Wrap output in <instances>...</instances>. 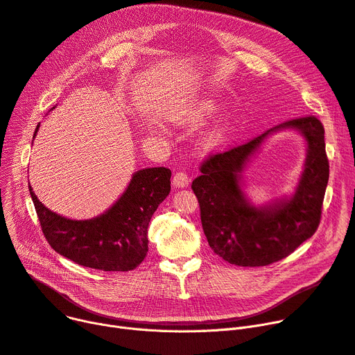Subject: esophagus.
<instances>
[{"label": "esophagus", "instance_id": "obj_1", "mask_svg": "<svg viewBox=\"0 0 355 355\" xmlns=\"http://www.w3.org/2000/svg\"><path fill=\"white\" fill-rule=\"evenodd\" d=\"M190 184V177L187 173L184 171H180V173H175L174 177H173V185L175 189H184L187 187V185Z\"/></svg>", "mask_w": 355, "mask_h": 355}]
</instances>
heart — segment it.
<instances>
[{"instance_id": "1", "label": "heart", "mask_w": 355, "mask_h": 355, "mask_svg": "<svg viewBox=\"0 0 355 355\" xmlns=\"http://www.w3.org/2000/svg\"><path fill=\"white\" fill-rule=\"evenodd\" d=\"M216 110V103L210 99H201V101H190L187 103H182L177 106L174 115L177 121L182 123H197L202 121L204 118H207L211 115ZM226 128L225 126H217L214 128L211 132L207 134L206 137V145L210 148L218 146L223 144V141L226 139Z\"/></svg>"}]
</instances>
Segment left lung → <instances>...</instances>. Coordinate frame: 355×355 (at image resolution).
Instances as JSON below:
<instances>
[{
    "label": "left lung",
    "instance_id": "1",
    "mask_svg": "<svg viewBox=\"0 0 355 355\" xmlns=\"http://www.w3.org/2000/svg\"><path fill=\"white\" fill-rule=\"evenodd\" d=\"M297 130L307 142L304 171L291 198L254 207L243 191V173L258 148L277 130ZM191 189L204 234L216 254L237 266H266L289 256L320 226L329 177L324 126L315 116L286 121L226 153L210 155Z\"/></svg>",
    "mask_w": 355,
    "mask_h": 355
}]
</instances>
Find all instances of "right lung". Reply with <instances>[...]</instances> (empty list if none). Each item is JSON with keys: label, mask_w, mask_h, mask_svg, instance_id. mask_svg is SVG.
<instances>
[{"label": "right lung", "mask_w": 355, "mask_h": 355, "mask_svg": "<svg viewBox=\"0 0 355 355\" xmlns=\"http://www.w3.org/2000/svg\"><path fill=\"white\" fill-rule=\"evenodd\" d=\"M170 178L171 171L164 166L134 173L114 206L89 220H71L53 213L37 198L30 184L28 189L43 234L55 252L85 268L128 272L146 256L149 221L171 191Z\"/></svg>", "instance_id": "right-lung-1"}]
</instances>
